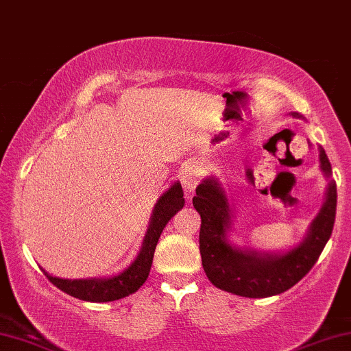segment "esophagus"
Returning <instances> with one entry per match:
<instances>
[{
  "label": "esophagus",
  "instance_id": "obj_1",
  "mask_svg": "<svg viewBox=\"0 0 351 351\" xmlns=\"http://www.w3.org/2000/svg\"><path fill=\"white\" fill-rule=\"evenodd\" d=\"M180 180H182V186H183V190H185V193L191 194L199 182L197 168H194V166H188V168L183 169Z\"/></svg>",
  "mask_w": 351,
  "mask_h": 351
}]
</instances>
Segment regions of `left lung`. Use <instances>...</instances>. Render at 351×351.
<instances>
[{
  "mask_svg": "<svg viewBox=\"0 0 351 351\" xmlns=\"http://www.w3.org/2000/svg\"><path fill=\"white\" fill-rule=\"evenodd\" d=\"M306 121L300 112H290ZM320 169L328 180L325 202L307 228L300 243L285 251L268 252L230 241L232 206L223 185L215 176L199 183L193 206L201 215L199 250L208 281L226 292L246 298L279 295L303 279L320 257L330 240L336 219L337 190L325 149L319 145Z\"/></svg>",
  "mask_w": 351,
  "mask_h": 351,
  "instance_id": "left-lung-1",
  "label": "left lung"
}]
</instances>
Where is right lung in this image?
Instances as JSON below:
<instances>
[{"label": "right lung", "instance_id": "obj_1", "mask_svg": "<svg viewBox=\"0 0 351 351\" xmlns=\"http://www.w3.org/2000/svg\"><path fill=\"white\" fill-rule=\"evenodd\" d=\"M185 206V197L180 182L177 180L158 197L157 204L152 210V217L149 221V228L145 232L141 250L138 256L128 267L121 269L119 273L111 274L105 278H86V279H64L44 273L47 278L66 292L70 296L90 301V303H106V301H116L132 295L141 287L149 276L150 267H152L154 252L157 247L161 232L169 223V219Z\"/></svg>", "mask_w": 351, "mask_h": 351}]
</instances>
